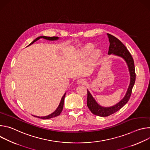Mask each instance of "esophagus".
Returning <instances> with one entry per match:
<instances>
[{"label":"esophagus","instance_id":"obj_1","mask_svg":"<svg viewBox=\"0 0 150 150\" xmlns=\"http://www.w3.org/2000/svg\"><path fill=\"white\" fill-rule=\"evenodd\" d=\"M76 83H77V84H78V85H80V84H85V81L84 79L80 78V79H79L77 80Z\"/></svg>","mask_w":150,"mask_h":150}]
</instances>
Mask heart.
Returning <instances> with one entry per match:
<instances>
[{"label":"heart","instance_id":"b5f03b06","mask_svg":"<svg viewBox=\"0 0 150 150\" xmlns=\"http://www.w3.org/2000/svg\"><path fill=\"white\" fill-rule=\"evenodd\" d=\"M93 47L91 46H86L85 47H84L82 49V53L83 55L84 56H87L88 54H90V53L91 52V51L93 50ZM100 55V50L98 49L95 50L93 53H92V55H91V58L93 59V60H96L98 56Z\"/></svg>","mask_w":150,"mask_h":150}]
</instances>
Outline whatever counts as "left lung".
<instances>
[{"mask_svg":"<svg viewBox=\"0 0 150 150\" xmlns=\"http://www.w3.org/2000/svg\"><path fill=\"white\" fill-rule=\"evenodd\" d=\"M107 35L108 36L110 42L108 54H112L120 56L125 60L130 74V83L123 99L112 107H103L99 105L93 98L90 91L87 90V106L88 109L94 115L101 117H106L116 113L127 103L131 96L132 88L134 85L136 78L134 62L129 52L116 37L108 33Z\"/></svg>","mask_w":150,"mask_h":150,"instance_id":"1","label":"left lung"}]
</instances>
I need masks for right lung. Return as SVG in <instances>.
Masks as SVG:
<instances>
[{"label": "right lung", "mask_w": 150, "mask_h": 150, "mask_svg": "<svg viewBox=\"0 0 150 150\" xmlns=\"http://www.w3.org/2000/svg\"><path fill=\"white\" fill-rule=\"evenodd\" d=\"M40 38H45V39H46V40H51V41H54V40H57L59 38V37H47V36H40V37H38L37 38H36L33 41H32L31 43L28 45V46H30L31 45H33L34 42H35L36 41H37L38 40H39ZM65 95H66V93H65V94L63 95V96L62 97V99L60 100V104L58 106V108H57V109L53 112L52 113V114L48 115V116H42V117H40V116H33L34 117H38V118H40V119H50V118H52V117H56L57 116H59L62 110H63V104H64V100H65Z\"/></svg>", "instance_id": "add662e5"}]
</instances>
